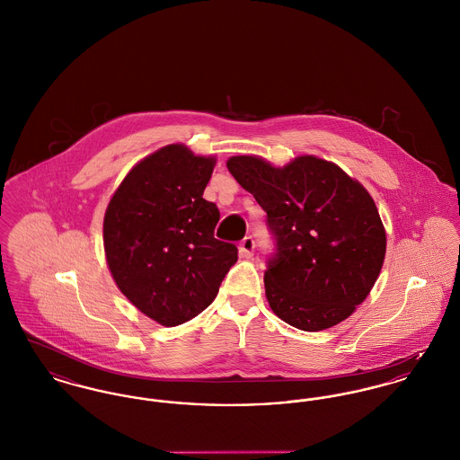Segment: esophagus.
Instances as JSON below:
<instances>
[{"instance_id": "esophagus-1", "label": "esophagus", "mask_w": 460, "mask_h": 460, "mask_svg": "<svg viewBox=\"0 0 460 460\" xmlns=\"http://www.w3.org/2000/svg\"><path fill=\"white\" fill-rule=\"evenodd\" d=\"M253 248H255V242L250 236H246L244 240H242V243H240V255L243 259H250L253 255Z\"/></svg>"}]
</instances>
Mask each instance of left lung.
I'll list each match as a JSON object with an SVG mask.
<instances>
[{"instance_id":"obj_1","label":"left lung","mask_w":460,"mask_h":460,"mask_svg":"<svg viewBox=\"0 0 460 460\" xmlns=\"http://www.w3.org/2000/svg\"><path fill=\"white\" fill-rule=\"evenodd\" d=\"M268 214L276 257L264 274L272 313L304 332L344 322L377 281L385 229L370 192L339 164L302 155L285 166L261 156L227 160Z\"/></svg>"}]
</instances>
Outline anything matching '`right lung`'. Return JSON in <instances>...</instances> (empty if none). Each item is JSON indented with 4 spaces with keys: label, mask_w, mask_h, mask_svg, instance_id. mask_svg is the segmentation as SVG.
Returning a JSON list of instances; mask_svg holds the SVG:
<instances>
[{
    "label": "right lung",
    "mask_w": 460,
    "mask_h": 460,
    "mask_svg": "<svg viewBox=\"0 0 460 460\" xmlns=\"http://www.w3.org/2000/svg\"><path fill=\"white\" fill-rule=\"evenodd\" d=\"M216 156L170 144L137 163L109 199L104 252L119 292L163 326L205 311L238 261L214 236L220 212L203 198Z\"/></svg>",
    "instance_id": "obj_1"
}]
</instances>
